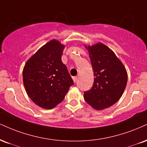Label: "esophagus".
Here are the masks:
<instances>
[{
    "instance_id": "esophagus-1",
    "label": "esophagus",
    "mask_w": 147,
    "mask_h": 147,
    "mask_svg": "<svg viewBox=\"0 0 147 147\" xmlns=\"http://www.w3.org/2000/svg\"><path fill=\"white\" fill-rule=\"evenodd\" d=\"M72 79H73V81H74V82H77V77H72Z\"/></svg>"
}]
</instances>
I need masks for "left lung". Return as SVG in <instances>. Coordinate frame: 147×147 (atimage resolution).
Returning a JSON list of instances; mask_svg holds the SVG:
<instances>
[{
    "label": "left lung",
    "mask_w": 147,
    "mask_h": 147,
    "mask_svg": "<svg viewBox=\"0 0 147 147\" xmlns=\"http://www.w3.org/2000/svg\"><path fill=\"white\" fill-rule=\"evenodd\" d=\"M89 52L94 81L84 92L85 100L96 110L107 108L120 99L126 88L127 73L124 65L109 48L102 43L85 46Z\"/></svg>",
    "instance_id": "obj_1"
}]
</instances>
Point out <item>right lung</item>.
Listing matches in <instances>:
<instances>
[{"label":"right lung","mask_w":147,"mask_h":147,"mask_svg":"<svg viewBox=\"0 0 147 147\" xmlns=\"http://www.w3.org/2000/svg\"><path fill=\"white\" fill-rule=\"evenodd\" d=\"M64 47L57 40H51L24 65L22 77L26 93L33 102L42 108H54L62 101L74 84L61 61Z\"/></svg>","instance_id":"obj_1"}]
</instances>
